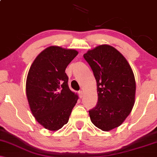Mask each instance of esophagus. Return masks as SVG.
Masks as SVG:
<instances>
[{
	"label": "esophagus",
	"instance_id": "esophagus-1",
	"mask_svg": "<svg viewBox=\"0 0 157 157\" xmlns=\"http://www.w3.org/2000/svg\"><path fill=\"white\" fill-rule=\"evenodd\" d=\"M79 96H80V98H82L84 97V91H82V90L79 91Z\"/></svg>",
	"mask_w": 157,
	"mask_h": 157
}]
</instances>
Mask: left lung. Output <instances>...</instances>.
<instances>
[{
    "mask_svg": "<svg viewBox=\"0 0 157 157\" xmlns=\"http://www.w3.org/2000/svg\"><path fill=\"white\" fill-rule=\"evenodd\" d=\"M83 57L97 81L98 102L90 110L91 121L102 131L117 128L130 114L135 102L136 82L128 62L118 50L100 45Z\"/></svg>",
    "mask_w": 157,
    "mask_h": 157,
    "instance_id": "1",
    "label": "left lung"
}]
</instances>
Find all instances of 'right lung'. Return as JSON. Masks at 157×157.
<instances>
[{"label": "right lung", "instance_id": "obj_1", "mask_svg": "<svg viewBox=\"0 0 157 157\" xmlns=\"http://www.w3.org/2000/svg\"><path fill=\"white\" fill-rule=\"evenodd\" d=\"M78 54L52 46L37 55L27 75V100L35 120L45 128L57 131L68 122L78 96L69 89L65 71Z\"/></svg>", "mask_w": 157, "mask_h": 157}]
</instances>
